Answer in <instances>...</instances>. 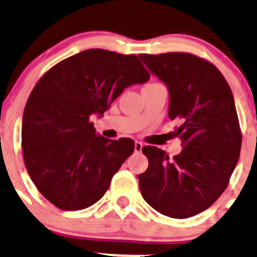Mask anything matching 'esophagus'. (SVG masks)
<instances>
[{"instance_id":"obj_1","label":"esophagus","mask_w":257,"mask_h":257,"mask_svg":"<svg viewBox=\"0 0 257 257\" xmlns=\"http://www.w3.org/2000/svg\"><path fill=\"white\" fill-rule=\"evenodd\" d=\"M143 143H140V141H136L135 143V153H140L141 150H143Z\"/></svg>"}]
</instances>
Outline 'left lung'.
Here are the masks:
<instances>
[{"instance_id":"obj_1","label":"left lung","mask_w":257,"mask_h":257,"mask_svg":"<svg viewBox=\"0 0 257 257\" xmlns=\"http://www.w3.org/2000/svg\"><path fill=\"white\" fill-rule=\"evenodd\" d=\"M139 57L168 85L169 117L182 122L175 135L183 146L173 158L144 146L149 168L139 175L141 194L159 213L188 218L221 197L240 158L242 136L233 94L222 73L194 54Z\"/></svg>"}]
</instances>
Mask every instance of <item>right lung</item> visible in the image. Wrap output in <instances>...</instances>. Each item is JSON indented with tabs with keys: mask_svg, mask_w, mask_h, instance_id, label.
Listing matches in <instances>:
<instances>
[{
	"mask_svg": "<svg viewBox=\"0 0 257 257\" xmlns=\"http://www.w3.org/2000/svg\"><path fill=\"white\" fill-rule=\"evenodd\" d=\"M149 78L134 54L88 49L39 79L24 111L21 146L31 180L50 203L79 211L103 197L135 141L96 136L89 118Z\"/></svg>",
	"mask_w": 257,
	"mask_h": 257,
	"instance_id": "add662e5",
	"label": "right lung"
}]
</instances>
